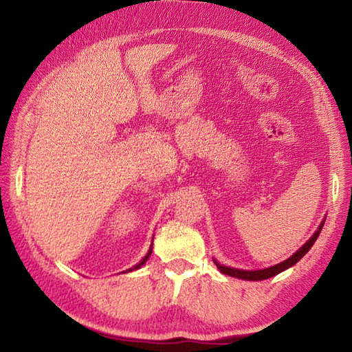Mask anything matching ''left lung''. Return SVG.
Returning a JSON list of instances; mask_svg holds the SVG:
<instances>
[{
  "instance_id": "8db88e82",
  "label": "left lung",
  "mask_w": 352,
  "mask_h": 352,
  "mask_svg": "<svg viewBox=\"0 0 352 352\" xmlns=\"http://www.w3.org/2000/svg\"><path fill=\"white\" fill-rule=\"evenodd\" d=\"M326 220V219H324ZM324 220L323 222L320 223L318 230L315 231L314 236L309 239L305 245H302L300 250H298L296 253H294L290 256L289 259H285L284 262H279V264L273 265V267H269V269H264V270H239V269H233V267H226V265H222L219 264V262L214 259V264L217 265V269L223 273V275H228V276H233V278H239V279H247V281H262V279H269L272 276L278 275V273H281L284 270H287L289 267L295 265L298 261H300L302 256H305L309 250H311V247L315 243V241H317V237L320 236V231L321 228H323L324 225Z\"/></svg>"
}]
</instances>
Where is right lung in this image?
I'll return each mask as SVG.
<instances>
[{
  "instance_id": "1",
  "label": "right lung",
  "mask_w": 352,
  "mask_h": 352,
  "mask_svg": "<svg viewBox=\"0 0 352 352\" xmlns=\"http://www.w3.org/2000/svg\"><path fill=\"white\" fill-rule=\"evenodd\" d=\"M151 253H152V243H151V248H148V252H147V254L144 256V258H142V261H141V262H138V264H136V265H133V267H132V269H129V270H126V272H133V270H138L141 265H144V264H146V261L148 259V256H151Z\"/></svg>"
}]
</instances>
